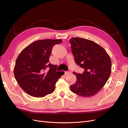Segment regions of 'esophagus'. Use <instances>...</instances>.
Returning a JSON list of instances; mask_svg holds the SVG:
<instances>
[{"label": "esophagus", "instance_id": "34e87169", "mask_svg": "<svg viewBox=\"0 0 128 128\" xmlns=\"http://www.w3.org/2000/svg\"><path fill=\"white\" fill-rule=\"evenodd\" d=\"M70 72H65L64 75H67L69 74H70Z\"/></svg>", "mask_w": 128, "mask_h": 128}]
</instances>
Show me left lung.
Listing matches in <instances>:
<instances>
[{"instance_id": "1", "label": "left lung", "mask_w": 128, "mask_h": 128, "mask_svg": "<svg viewBox=\"0 0 128 128\" xmlns=\"http://www.w3.org/2000/svg\"><path fill=\"white\" fill-rule=\"evenodd\" d=\"M70 43L75 62L84 69L82 74L73 72L77 80L70 86V90L84 97L94 96L104 87L110 76V57L104 48L92 40L72 37Z\"/></svg>"}]
</instances>
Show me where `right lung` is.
Wrapping results in <instances>:
<instances>
[{"label": "right lung", "instance_id": "1", "mask_svg": "<svg viewBox=\"0 0 128 128\" xmlns=\"http://www.w3.org/2000/svg\"><path fill=\"white\" fill-rule=\"evenodd\" d=\"M61 40H43L33 42L22 50L15 62V78L23 90L34 97H43L54 91L64 72L49 63L53 46Z\"/></svg>", "mask_w": 128, "mask_h": 128}]
</instances>
